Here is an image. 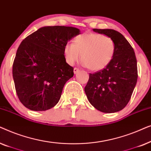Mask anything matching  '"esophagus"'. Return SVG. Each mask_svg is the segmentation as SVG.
Here are the masks:
<instances>
[{"instance_id":"obj_1","label":"esophagus","mask_w":151,"mask_h":151,"mask_svg":"<svg viewBox=\"0 0 151 151\" xmlns=\"http://www.w3.org/2000/svg\"><path fill=\"white\" fill-rule=\"evenodd\" d=\"M79 71H80V69H78V68H74V69H73V72H74V73H75V74L78 73Z\"/></svg>"}]
</instances>
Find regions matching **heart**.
Returning a JSON list of instances; mask_svg holds the SVG:
<instances>
[{
  "instance_id": "heart-1",
  "label": "heart",
  "mask_w": 151,
  "mask_h": 151,
  "mask_svg": "<svg viewBox=\"0 0 151 151\" xmlns=\"http://www.w3.org/2000/svg\"><path fill=\"white\" fill-rule=\"evenodd\" d=\"M115 47L110 37L95 33H84L73 39V44L64 47L65 60L73 65L80 58L83 65L93 71H98L108 66L113 58Z\"/></svg>"
}]
</instances>
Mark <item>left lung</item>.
I'll return each instance as SVG.
<instances>
[{
    "label": "left lung",
    "instance_id": "obj_1",
    "mask_svg": "<svg viewBox=\"0 0 151 151\" xmlns=\"http://www.w3.org/2000/svg\"><path fill=\"white\" fill-rule=\"evenodd\" d=\"M114 42L113 58L104 69L89 74L84 91L91 104L103 113H115L124 108L131 98L137 80V60L124 36L110 29H93Z\"/></svg>",
    "mask_w": 151,
    "mask_h": 151
}]
</instances>
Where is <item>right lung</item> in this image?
Masks as SVG:
<instances>
[{
	"label": "right lung",
	"instance_id": "add662e5",
	"mask_svg": "<svg viewBox=\"0 0 151 151\" xmlns=\"http://www.w3.org/2000/svg\"><path fill=\"white\" fill-rule=\"evenodd\" d=\"M80 34L73 27L47 26L24 39L18 47L12 74L20 102L32 111L50 109L60 99L73 68L66 63L64 47Z\"/></svg>",
	"mask_w": 151,
	"mask_h": 151
}]
</instances>
